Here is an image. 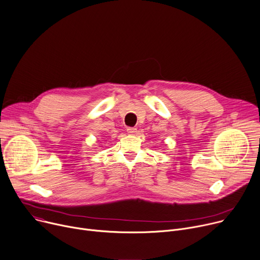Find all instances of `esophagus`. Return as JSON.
Segmentation results:
<instances>
[{"label":"esophagus","instance_id":"obj_1","mask_svg":"<svg viewBox=\"0 0 260 260\" xmlns=\"http://www.w3.org/2000/svg\"><path fill=\"white\" fill-rule=\"evenodd\" d=\"M127 132H128L129 134H136L137 129L134 128V127H129V128H127Z\"/></svg>","mask_w":260,"mask_h":260}]
</instances>
